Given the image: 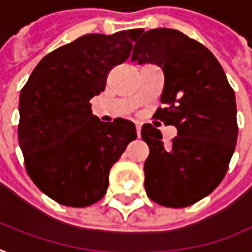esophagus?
I'll return each mask as SVG.
<instances>
[{
  "instance_id": "1",
  "label": "esophagus",
  "mask_w": 252,
  "mask_h": 252,
  "mask_svg": "<svg viewBox=\"0 0 252 252\" xmlns=\"http://www.w3.org/2000/svg\"><path fill=\"white\" fill-rule=\"evenodd\" d=\"M136 134H138V136L141 135V124H136Z\"/></svg>"
}]
</instances>
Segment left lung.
<instances>
[{"label": "left lung", "instance_id": "1", "mask_svg": "<svg viewBox=\"0 0 252 252\" xmlns=\"http://www.w3.org/2000/svg\"><path fill=\"white\" fill-rule=\"evenodd\" d=\"M132 61L163 69L164 88L156 117L177 128L171 145L151 124L142 126L149 146L145 189L156 204L184 208L220 184L237 142L234 91L208 48L174 29H152L135 43Z\"/></svg>", "mask_w": 252, "mask_h": 252}]
</instances>
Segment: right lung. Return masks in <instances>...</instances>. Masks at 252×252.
Masks as SVG:
<instances>
[{
	"instance_id": "add662e5",
	"label": "right lung",
	"mask_w": 252,
	"mask_h": 252,
	"mask_svg": "<svg viewBox=\"0 0 252 252\" xmlns=\"http://www.w3.org/2000/svg\"><path fill=\"white\" fill-rule=\"evenodd\" d=\"M141 33L85 34L44 57L21 91L18 139L26 171L58 204L83 208L100 201L110 169L136 139L132 121L101 123L89 101Z\"/></svg>"
}]
</instances>
